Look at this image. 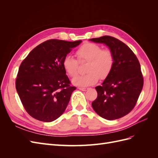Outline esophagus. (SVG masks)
<instances>
[{
  "instance_id": "1",
  "label": "esophagus",
  "mask_w": 158,
  "mask_h": 158,
  "mask_svg": "<svg viewBox=\"0 0 158 158\" xmlns=\"http://www.w3.org/2000/svg\"><path fill=\"white\" fill-rule=\"evenodd\" d=\"M78 89L82 90V91H84V92H85V91H87L88 89V88H78Z\"/></svg>"
}]
</instances>
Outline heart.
Returning <instances> with one entry per match:
<instances>
[{"mask_svg":"<svg viewBox=\"0 0 158 158\" xmlns=\"http://www.w3.org/2000/svg\"><path fill=\"white\" fill-rule=\"evenodd\" d=\"M79 62L87 61L85 70L86 74L76 76L72 80L75 85L85 87L98 82L100 78H107L114 67V59L113 52L107 49H102V47L93 43H85L76 51ZM70 56H66L63 60L64 71L71 77L78 73V62Z\"/></svg>","mask_w":158,"mask_h":158,"instance_id":"heart-1","label":"heart"}]
</instances>
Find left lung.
Here are the masks:
<instances>
[{"mask_svg": "<svg viewBox=\"0 0 158 158\" xmlns=\"http://www.w3.org/2000/svg\"><path fill=\"white\" fill-rule=\"evenodd\" d=\"M89 41L106 45L114 55L111 73L95 87L98 97L92 102L94 111L107 120L121 118L135 107L144 84L139 61L129 47L116 38L102 36Z\"/></svg>", "mask_w": 158, "mask_h": 158, "instance_id": "obj_1", "label": "left lung"}]
</instances>
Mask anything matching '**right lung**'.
<instances>
[{"mask_svg": "<svg viewBox=\"0 0 158 158\" xmlns=\"http://www.w3.org/2000/svg\"><path fill=\"white\" fill-rule=\"evenodd\" d=\"M81 42L46 41L35 47L22 61L16 88L23 107L32 117L48 123L64 112L76 88L70 85L63 60Z\"/></svg>", "mask_w": 158, "mask_h": 158, "instance_id": "obj_1", "label": "right lung"}]
</instances>
